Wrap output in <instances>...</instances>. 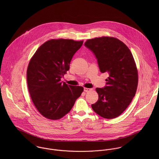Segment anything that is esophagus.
I'll use <instances>...</instances> for the list:
<instances>
[{"label":"esophagus","instance_id":"esophagus-1","mask_svg":"<svg viewBox=\"0 0 159 159\" xmlns=\"http://www.w3.org/2000/svg\"><path fill=\"white\" fill-rule=\"evenodd\" d=\"M92 91V89H89V88H84V91L85 92H90Z\"/></svg>","mask_w":159,"mask_h":159}]
</instances>
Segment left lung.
<instances>
[{"label":"left lung","mask_w":159,"mask_h":159,"mask_svg":"<svg viewBox=\"0 0 159 159\" xmlns=\"http://www.w3.org/2000/svg\"><path fill=\"white\" fill-rule=\"evenodd\" d=\"M84 46L95 55L101 73H106V85L96 88L98 101L93 110L105 119L122 113L131 103L138 86V71L132 52L120 40L109 37L87 40Z\"/></svg>","instance_id":"left-lung-1"}]
</instances>
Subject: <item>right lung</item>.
<instances>
[{"mask_svg": "<svg viewBox=\"0 0 159 159\" xmlns=\"http://www.w3.org/2000/svg\"><path fill=\"white\" fill-rule=\"evenodd\" d=\"M83 41L50 40L37 50L27 70L28 89L32 100L40 113L56 120L71 110L84 90L61 81L70 68V63Z\"/></svg>", "mask_w": 159, "mask_h": 159, "instance_id": "obj_1", "label": "right lung"}]
</instances>
